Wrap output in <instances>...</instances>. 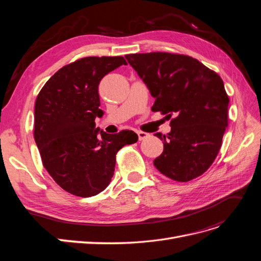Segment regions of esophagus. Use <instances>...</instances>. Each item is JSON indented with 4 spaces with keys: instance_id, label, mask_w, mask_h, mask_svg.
<instances>
[{
    "instance_id": "obj_1",
    "label": "esophagus",
    "mask_w": 261,
    "mask_h": 261,
    "mask_svg": "<svg viewBox=\"0 0 261 261\" xmlns=\"http://www.w3.org/2000/svg\"><path fill=\"white\" fill-rule=\"evenodd\" d=\"M137 135H138V139H139V140H144V139H146V138L149 137V134H148V133L141 132V130H138V132H137Z\"/></svg>"
}]
</instances>
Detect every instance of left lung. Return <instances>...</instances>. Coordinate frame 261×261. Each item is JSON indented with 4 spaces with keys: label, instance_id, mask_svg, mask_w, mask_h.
<instances>
[{
    "label": "left lung",
    "instance_id": "8db88e82",
    "mask_svg": "<svg viewBox=\"0 0 261 261\" xmlns=\"http://www.w3.org/2000/svg\"><path fill=\"white\" fill-rule=\"evenodd\" d=\"M125 58L155 99L152 111L171 120L167 136L154 134L164 146L154 167L177 181L200 176L217 158L227 127L230 100L223 81L184 54L151 52Z\"/></svg>",
    "mask_w": 261,
    "mask_h": 261
}]
</instances>
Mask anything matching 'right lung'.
Segmentation results:
<instances>
[{
	"mask_svg": "<svg viewBox=\"0 0 261 261\" xmlns=\"http://www.w3.org/2000/svg\"><path fill=\"white\" fill-rule=\"evenodd\" d=\"M126 64L123 57L80 59L60 68L38 94L36 144L45 170L69 194L91 197L105 191L114 174L118 150L138 140L133 130L111 135L94 123L103 115L99 108L101 80Z\"/></svg>",
	"mask_w": 261,
	"mask_h": 261,
	"instance_id": "add662e5",
	"label": "right lung"
}]
</instances>
